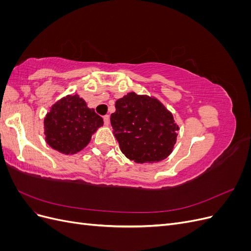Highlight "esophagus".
Instances as JSON below:
<instances>
[{"instance_id": "1", "label": "esophagus", "mask_w": 251, "mask_h": 251, "mask_svg": "<svg viewBox=\"0 0 251 251\" xmlns=\"http://www.w3.org/2000/svg\"><path fill=\"white\" fill-rule=\"evenodd\" d=\"M103 121H104V125L105 126H109L110 125V116L109 115H104L103 116Z\"/></svg>"}]
</instances>
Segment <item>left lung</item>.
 Masks as SVG:
<instances>
[{
  "instance_id": "obj_1",
  "label": "left lung",
  "mask_w": 251,
  "mask_h": 251,
  "mask_svg": "<svg viewBox=\"0 0 251 251\" xmlns=\"http://www.w3.org/2000/svg\"><path fill=\"white\" fill-rule=\"evenodd\" d=\"M115 108L110 118L113 134L127 159L155 163L171 155L179 126L158 98L130 92L116 100Z\"/></svg>"
}]
</instances>
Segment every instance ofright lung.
I'll use <instances>...</instances> for the list:
<instances>
[{"label":"right lung","instance_id":"right-lung-1","mask_svg":"<svg viewBox=\"0 0 251 251\" xmlns=\"http://www.w3.org/2000/svg\"><path fill=\"white\" fill-rule=\"evenodd\" d=\"M103 119L75 95H66L51 105L44 117L45 141L64 155H74L85 149Z\"/></svg>","mask_w":251,"mask_h":251}]
</instances>
